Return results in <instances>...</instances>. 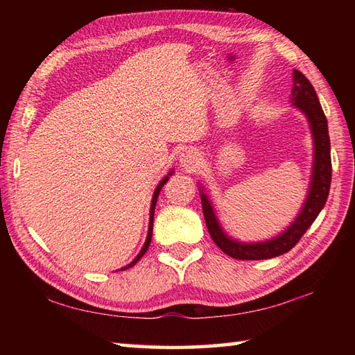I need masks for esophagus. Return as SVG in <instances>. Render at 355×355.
<instances>
[{
    "mask_svg": "<svg viewBox=\"0 0 355 355\" xmlns=\"http://www.w3.org/2000/svg\"><path fill=\"white\" fill-rule=\"evenodd\" d=\"M180 162H182L184 168L193 169L200 164V154L193 149H186V150H183V154L180 155Z\"/></svg>",
    "mask_w": 355,
    "mask_h": 355,
    "instance_id": "1",
    "label": "esophagus"
}]
</instances>
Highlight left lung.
I'll use <instances>...</instances> for the list:
<instances>
[{"label":"left lung","instance_id":"8db88e82","mask_svg":"<svg viewBox=\"0 0 355 355\" xmlns=\"http://www.w3.org/2000/svg\"><path fill=\"white\" fill-rule=\"evenodd\" d=\"M291 102L293 107H296L304 112L308 119V123H310L314 145V162L310 191L306 193V200L302 209H300L299 215L296 216V220L288 227L282 233H279L277 236L268 241H262V243L261 241L259 243H241V241L225 235V232L223 230L221 224L215 215L212 202L207 198V195L200 189L202 214H205L210 236H212L214 243L225 254H229L235 259H270L290 252L299 243V239L304 236V233L310 229V225L314 223L327 202L331 186V143L328 134V122L311 82L297 70L293 71Z\"/></svg>","mask_w":355,"mask_h":355}]
</instances>
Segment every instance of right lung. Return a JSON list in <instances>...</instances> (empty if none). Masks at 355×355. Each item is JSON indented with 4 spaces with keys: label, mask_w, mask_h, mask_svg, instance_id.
<instances>
[{
    "label": "right lung",
    "mask_w": 355,
    "mask_h": 355,
    "mask_svg": "<svg viewBox=\"0 0 355 355\" xmlns=\"http://www.w3.org/2000/svg\"><path fill=\"white\" fill-rule=\"evenodd\" d=\"M173 173V171H171L168 175H166L160 183L157 184V187H155V191H154V195H153V201H150V210H149V229H148V236H146V241H145V245L141 247V250H140V253L135 256L134 258V261L132 262H130L128 263L126 267H123L122 270H126V268H130V267H132V266H135V263H137L139 261H140V258L143 254L146 253V250L149 248V244H150V239H153V223H154V209H155V202H157V198H158V193H160V191H162V187L166 184V182H168L169 180V175H172Z\"/></svg>",
    "instance_id": "right-lung-1"
}]
</instances>
